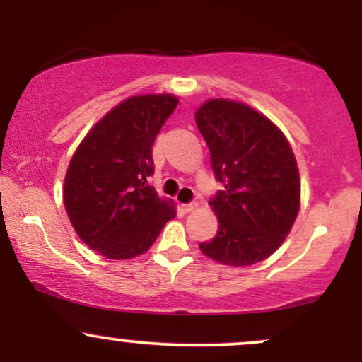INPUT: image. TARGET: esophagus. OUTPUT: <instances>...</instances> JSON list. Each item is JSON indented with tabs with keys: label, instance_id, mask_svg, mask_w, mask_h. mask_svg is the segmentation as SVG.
<instances>
[{
	"label": "esophagus",
	"instance_id": "obj_1",
	"mask_svg": "<svg viewBox=\"0 0 362 362\" xmlns=\"http://www.w3.org/2000/svg\"><path fill=\"white\" fill-rule=\"evenodd\" d=\"M195 207H197V202H187V204H182V209H184L185 213H190Z\"/></svg>",
	"mask_w": 362,
	"mask_h": 362
}]
</instances>
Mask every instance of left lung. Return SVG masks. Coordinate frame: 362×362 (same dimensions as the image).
I'll return each mask as SVG.
<instances>
[{
	"mask_svg": "<svg viewBox=\"0 0 362 362\" xmlns=\"http://www.w3.org/2000/svg\"><path fill=\"white\" fill-rule=\"evenodd\" d=\"M195 122L224 189L209 201L218 214L214 238L199 247L219 264L245 267L272 255L300 211V173L282 132L233 100H209Z\"/></svg>",
	"mask_w": 362,
	"mask_h": 362,
	"instance_id": "obj_1",
	"label": "left lung"
}]
</instances>
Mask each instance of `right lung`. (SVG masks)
I'll return each mask as SVG.
<instances>
[{
    "instance_id": "obj_1",
    "label": "right lung",
    "mask_w": 362,
    "mask_h": 362,
    "mask_svg": "<svg viewBox=\"0 0 362 362\" xmlns=\"http://www.w3.org/2000/svg\"><path fill=\"white\" fill-rule=\"evenodd\" d=\"M178 100L141 95L119 103L97 122L71 158L64 206L76 233L112 260L144 253L175 207L148 185L155 173L151 148Z\"/></svg>"
}]
</instances>
